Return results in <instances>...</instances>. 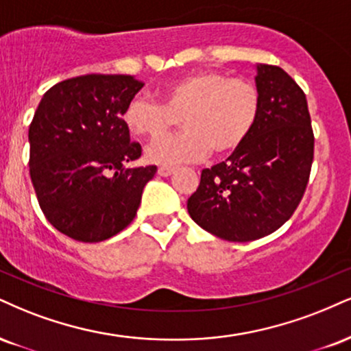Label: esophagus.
Masks as SVG:
<instances>
[{"mask_svg":"<svg viewBox=\"0 0 351 351\" xmlns=\"http://www.w3.org/2000/svg\"><path fill=\"white\" fill-rule=\"evenodd\" d=\"M175 170H176L175 167H160L158 168V175L160 176H165V178H167V176H171L173 173H175Z\"/></svg>","mask_w":351,"mask_h":351,"instance_id":"esophagus-1","label":"esophagus"}]
</instances>
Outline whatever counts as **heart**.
<instances>
[{"mask_svg":"<svg viewBox=\"0 0 351 351\" xmlns=\"http://www.w3.org/2000/svg\"><path fill=\"white\" fill-rule=\"evenodd\" d=\"M162 103L135 96L122 114L130 134L160 138L180 122L183 132L154 142L149 162L176 165L213 154L229 155L245 142L260 111V93L247 80L204 70L184 75L158 91Z\"/></svg>","mask_w":351,"mask_h":351,"instance_id":"b5f03b06","label":"heart"}]
</instances>
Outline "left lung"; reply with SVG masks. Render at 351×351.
<instances>
[{
	"mask_svg": "<svg viewBox=\"0 0 351 351\" xmlns=\"http://www.w3.org/2000/svg\"><path fill=\"white\" fill-rule=\"evenodd\" d=\"M260 111L250 135L226 162L206 168L188 199L197 226L229 242L278 230L301 202L314 160L306 95L280 66L256 65Z\"/></svg>",
	"mask_w": 351,
	"mask_h": 351,
	"instance_id": "1",
	"label": "left lung"
}]
</instances>
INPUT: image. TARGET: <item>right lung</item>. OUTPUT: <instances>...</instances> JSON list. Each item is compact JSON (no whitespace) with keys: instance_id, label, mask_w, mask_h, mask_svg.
I'll use <instances>...</instances> for the list:
<instances>
[{"instance_id":"1","label":"right lung","mask_w":351,"mask_h":351,"mask_svg":"<svg viewBox=\"0 0 351 351\" xmlns=\"http://www.w3.org/2000/svg\"><path fill=\"white\" fill-rule=\"evenodd\" d=\"M130 75H83L53 84L29 125V171L57 230L103 242L134 221L157 167L125 168L142 155L122 114L141 91Z\"/></svg>"}]
</instances>
